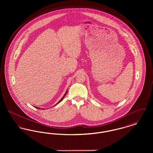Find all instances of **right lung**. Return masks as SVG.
<instances>
[{
    "label": "right lung",
    "mask_w": 153,
    "mask_h": 153,
    "mask_svg": "<svg viewBox=\"0 0 153 153\" xmlns=\"http://www.w3.org/2000/svg\"><path fill=\"white\" fill-rule=\"evenodd\" d=\"M66 93H67V91L66 92V93L65 94V95H64V96L62 97V99H61V100H59V102H57V104H58V103H59V102H61V101H62V99H64V97H65V96L66 94ZM36 108H37L38 109H39V108H38V107H36Z\"/></svg>",
    "instance_id": "right-lung-1"
}]
</instances>
